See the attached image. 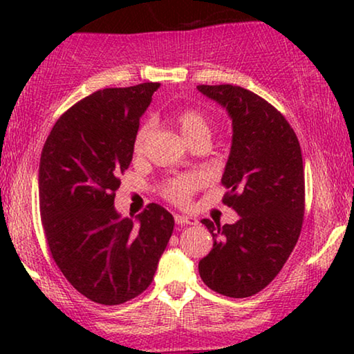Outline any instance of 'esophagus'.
I'll return each mask as SVG.
<instances>
[{
    "label": "esophagus",
    "mask_w": 354,
    "mask_h": 354,
    "mask_svg": "<svg viewBox=\"0 0 354 354\" xmlns=\"http://www.w3.org/2000/svg\"><path fill=\"white\" fill-rule=\"evenodd\" d=\"M176 224L177 225H196L198 221L192 216H185V214H176Z\"/></svg>",
    "instance_id": "1"
}]
</instances>
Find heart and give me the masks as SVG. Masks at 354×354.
<instances>
[{
  "mask_svg": "<svg viewBox=\"0 0 354 354\" xmlns=\"http://www.w3.org/2000/svg\"><path fill=\"white\" fill-rule=\"evenodd\" d=\"M176 124L178 130H180L182 137L185 138L188 145H195L201 140H207L209 142L211 137V124L209 120L201 111L198 109H183L176 115ZM151 133V122H145L140 125L133 137V151L140 154L147 147V142ZM205 178L200 174H190V176L177 177L169 180L164 185V196L169 201L176 203V205H187L190 201L193 193L198 188L203 187Z\"/></svg>",
  "mask_w": 354,
  "mask_h": 354,
  "instance_id": "b5f03b06",
  "label": "heart"
}]
</instances>
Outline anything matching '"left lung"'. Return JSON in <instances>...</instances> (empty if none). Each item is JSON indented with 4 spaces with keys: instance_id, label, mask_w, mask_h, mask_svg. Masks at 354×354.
I'll list each match as a JSON object with an SVG mask.
<instances>
[{
    "instance_id": "1",
    "label": "left lung",
    "mask_w": 354,
    "mask_h": 354,
    "mask_svg": "<svg viewBox=\"0 0 354 354\" xmlns=\"http://www.w3.org/2000/svg\"><path fill=\"white\" fill-rule=\"evenodd\" d=\"M232 119V147L222 185L235 224L203 219L212 250L200 277L230 298L253 297L275 279L297 245L304 216V169L297 133L253 91L235 85H198Z\"/></svg>"
}]
</instances>
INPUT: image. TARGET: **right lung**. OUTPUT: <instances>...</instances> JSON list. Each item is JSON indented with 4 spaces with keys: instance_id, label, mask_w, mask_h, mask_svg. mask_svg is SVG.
Instances as JSON below:
<instances>
[{
    "instance_id": "add662e5",
    "label": "right lung",
    "mask_w": 354,
    "mask_h": 354,
    "mask_svg": "<svg viewBox=\"0 0 354 354\" xmlns=\"http://www.w3.org/2000/svg\"><path fill=\"white\" fill-rule=\"evenodd\" d=\"M158 88L148 82L95 91L57 119L41 151L40 214L53 259L77 292L106 306L149 287L174 230L172 214L156 203L138 222L114 207L140 118Z\"/></svg>"
}]
</instances>
